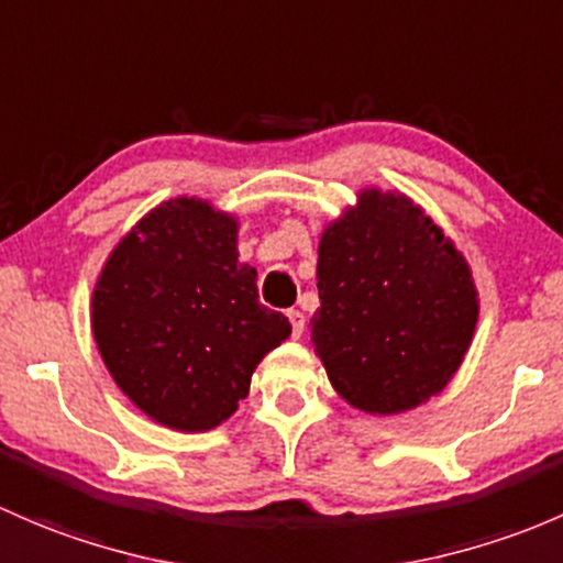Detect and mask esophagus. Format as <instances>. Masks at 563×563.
<instances>
[{
	"instance_id": "esophagus-1",
	"label": "esophagus",
	"mask_w": 563,
	"mask_h": 563,
	"mask_svg": "<svg viewBox=\"0 0 563 563\" xmlns=\"http://www.w3.org/2000/svg\"><path fill=\"white\" fill-rule=\"evenodd\" d=\"M287 317H289V324H292V335H295V339H300V335H303V328H306V317H303V311L289 309V311H287Z\"/></svg>"
}]
</instances>
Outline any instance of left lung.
Segmentation results:
<instances>
[{"instance_id": "left-lung-1", "label": "left lung", "mask_w": 563, "mask_h": 563, "mask_svg": "<svg viewBox=\"0 0 563 563\" xmlns=\"http://www.w3.org/2000/svg\"><path fill=\"white\" fill-rule=\"evenodd\" d=\"M311 344L330 385L368 415H398L442 393L477 328L472 271L407 195L361 189L324 228Z\"/></svg>"}]
</instances>
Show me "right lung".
<instances>
[{
	"label": "right lung",
	"mask_w": 563,
	"mask_h": 563,
	"mask_svg": "<svg viewBox=\"0 0 563 563\" xmlns=\"http://www.w3.org/2000/svg\"><path fill=\"white\" fill-rule=\"evenodd\" d=\"M97 350L126 398L173 431H211L249 396L292 324L260 303L239 222L200 197L148 211L110 252L91 295Z\"/></svg>",
	"instance_id": "right-lung-1"
}]
</instances>
